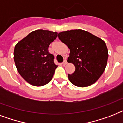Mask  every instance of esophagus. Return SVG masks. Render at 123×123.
<instances>
[{
	"label": "esophagus",
	"mask_w": 123,
	"mask_h": 123,
	"mask_svg": "<svg viewBox=\"0 0 123 123\" xmlns=\"http://www.w3.org/2000/svg\"><path fill=\"white\" fill-rule=\"evenodd\" d=\"M67 63H68V62H67L66 60H64L63 62H62V64H63V65H66Z\"/></svg>",
	"instance_id": "1"
}]
</instances>
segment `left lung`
Segmentation results:
<instances>
[{
    "label": "left lung",
    "instance_id": "1",
    "mask_svg": "<svg viewBox=\"0 0 123 123\" xmlns=\"http://www.w3.org/2000/svg\"><path fill=\"white\" fill-rule=\"evenodd\" d=\"M59 38L70 50L68 62L76 68L68 74L74 85L86 87L95 83L106 68L108 50L103 40L83 30H71L60 32Z\"/></svg>",
    "mask_w": 123,
    "mask_h": 123
}]
</instances>
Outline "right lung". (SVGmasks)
I'll use <instances>...</instances> for the list:
<instances>
[{
  "instance_id": "right-lung-1",
  "label": "right lung",
  "mask_w": 123,
  "mask_h": 123,
  "mask_svg": "<svg viewBox=\"0 0 123 123\" xmlns=\"http://www.w3.org/2000/svg\"><path fill=\"white\" fill-rule=\"evenodd\" d=\"M57 33L37 30L19 41L14 47V60L17 70L31 85L42 86L52 80L57 65L48 48Z\"/></svg>"
}]
</instances>
